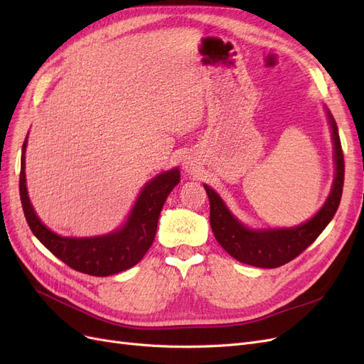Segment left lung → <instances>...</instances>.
<instances>
[{"label":"left lung","instance_id":"8db88e82","mask_svg":"<svg viewBox=\"0 0 364 364\" xmlns=\"http://www.w3.org/2000/svg\"><path fill=\"white\" fill-rule=\"evenodd\" d=\"M329 126L333 132L334 142V161H336V178L333 182L325 205L321 208L311 220L284 229H250L229 211L225 202L213 188L205 185L209 199V223L218 245L222 246L230 257L249 266L274 269L290 262L297 255L310 246L313 241L322 234V230L331 222L337 208L340 205L341 191L345 181V161L341 151V142L334 117L326 109Z\"/></svg>","mask_w":364,"mask_h":364}]
</instances>
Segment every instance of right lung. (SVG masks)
I'll use <instances>...</instances> for the list:
<instances>
[{"label": "right lung", "instance_id": "add662e5", "mask_svg": "<svg viewBox=\"0 0 364 364\" xmlns=\"http://www.w3.org/2000/svg\"><path fill=\"white\" fill-rule=\"evenodd\" d=\"M26 147L27 138L21 156L19 196L27 223L41 243L71 269L92 277H109L138 264L155 240L165 200L181 182L179 168L161 173L147 182L139 193L127 222L115 232L90 238L60 237L41 222L30 203L26 185Z\"/></svg>", "mask_w": 364, "mask_h": 364}]
</instances>
